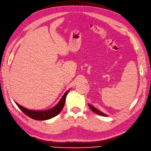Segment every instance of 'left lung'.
<instances>
[{
	"mask_svg": "<svg viewBox=\"0 0 151 151\" xmlns=\"http://www.w3.org/2000/svg\"><path fill=\"white\" fill-rule=\"evenodd\" d=\"M88 106H89V107L90 108V109H91L93 112H95L96 114H98L99 116H108L106 114H104L103 112H101L98 109H97L96 108H95V107L93 106L90 105V104H88Z\"/></svg>",
	"mask_w": 151,
	"mask_h": 151,
	"instance_id": "1",
	"label": "left lung"
}]
</instances>
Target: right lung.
Masks as SVG:
<instances>
[{
  "label": "right lung",
  "mask_w": 151,
  "mask_h": 151,
  "mask_svg": "<svg viewBox=\"0 0 151 151\" xmlns=\"http://www.w3.org/2000/svg\"><path fill=\"white\" fill-rule=\"evenodd\" d=\"M69 91L70 90H67V91L64 93V95L63 96L61 99H60L59 103L57 104L55 106L48 110H29L25 108L24 106L20 105L17 102H15V103L17 104V105L18 106L19 108L21 109L26 115H27L28 117H29V118L35 120H47L56 116L57 115H58L60 112H61L63 106H64L66 96L68 93Z\"/></svg>",
  "instance_id": "right-lung-1"
}]
</instances>
